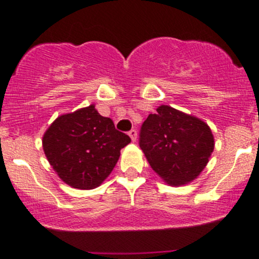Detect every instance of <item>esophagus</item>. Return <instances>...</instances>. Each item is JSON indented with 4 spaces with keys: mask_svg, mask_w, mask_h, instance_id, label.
<instances>
[{
    "mask_svg": "<svg viewBox=\"0 0 259 259\" xmlns=\"http://www.w3.org/2000/svg\"><path fill=\"white\" fill-rule=\"evenodd\" d=\"M129 136L132 138L133 141H136V138H138V132H136L135 129H132L129 132Z\"/></svg>",
    "mask_w": 259,
    "mask_h": 259,
    "instance_id": "34e87169",
    "label": "esophagus"
}]
</instances>
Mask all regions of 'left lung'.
Segmentation results:
<instances>
[{
  "label": "left lung",
  "mask_w": 259,
  "mask_h": 259,
  "mask_svg": "<svg viewBox=\"0 0 259 259\" xmlns=\"http://www.w3.org/2000/svg\"><path fill=\"white\" fill-rule=\"evenodd\" d=\"M140 147L151 168L168 185L181 186L206 168L214 138L200 118L162 105L142 124Z\"/></svg>",
  "instance_id": "obj_1"
}]
</instances>
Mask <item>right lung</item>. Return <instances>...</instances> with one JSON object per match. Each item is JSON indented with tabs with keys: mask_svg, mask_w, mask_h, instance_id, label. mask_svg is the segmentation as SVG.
<instances>
[{
	"mask_svg": "<svg viewBox=\"0 0 259 259\" xmlns=\"http://www.w3.org/2000/svg\"><path fill=\"white\" fill-rule=\"evenodd\" d=\"M130 141L111 118L90 105L59 115L44 134L42 147L62 181L74 189L91 190L111 174L120 150Z\"/></svg>",
	"mask_w": 259,
	"mask_h": 259,
	"instance_id": "1",
	"label": "right lung"
}]
</instances>
